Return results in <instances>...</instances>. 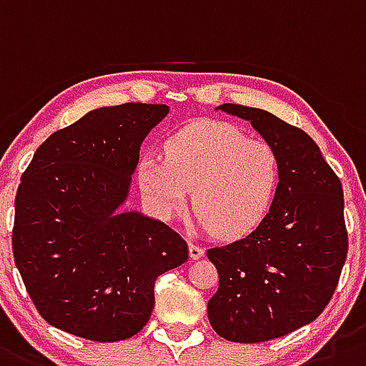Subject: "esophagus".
I'll list each match as a JSON object with an SVG mask.
<instances>
[{"label": "esophagus", "mask_w": 366, "mask_h": 366, "mask_svg": "<svg viewBox=\"0 0 366 366\" xmlns=\"http://www.w3.org/2000/svg\"><path fill=\"white\" fill-rule=\"evenodd\" d=\"M189 257H191V259H193V261H197V259L204 257V248H202V246L195 244V242H189Z\"/></svg>", "instance_id": "esophagus-1"}]
</instances>
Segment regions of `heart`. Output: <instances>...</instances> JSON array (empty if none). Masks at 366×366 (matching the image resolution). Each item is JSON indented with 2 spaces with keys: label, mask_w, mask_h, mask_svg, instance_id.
Wrapping results in <instances>:
<instances>
[{
  "label": "heart",
  "mask_w": 366,
  "mask_h": 366,
  "mask_svg": "<svg viewBox=\"0 0 366 366\" xmlns=\"http://www.w3.org/2000/svg\"><path fill=\"white\" fill-rule=\"evenodd\" d=\"M273 147L217 120L193 122L166 142V160L146 157L138 182L157 212L171 217L186 204L200 228L219 239H240L261 226L279 187Z\"/></svg>",
  "instance_id": "1"
}]
</instances>
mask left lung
<instances>
[{
    "instance_id": "left-lung-1",
    "label": "left lung",
    "mask_w": 366,
    "mask_h": 366,
    "mask_svg": "<svg viewBox=\"0 0 366 366\" xmlns=\"http://www.w3.org/2000/svg\"><path fill=\"white\" fill-rule=\"evenodd\" d=\"M219 109L252 122L281 169L261 226L206 253L219 272L207 302L213 330L233 343H262L305 327L330 302L348 253L343 186L302 129L255 107Z\"/></svg>"
}]
</instances>
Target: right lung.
Here are the masks:
<instances>
[{
	"mask_svg": "<svg viewBox=\"0 0 366 366\" xmlns=\"http://www.w3.org/2000/svg\"><path fill=\"white\" fill-rule=\"evenodd\" d=\"M164 104L100 107L36 149L14 200L12 252L39 315L98 343L133 337L154 306V281L187 261L160 220L118 212L140 144Z\"/></svg>",
	"mask_w": 366,
	"mask_h": 366,
	"instance_id": "right-lung-1",
	"label": "right lung"
}]
</instances>
